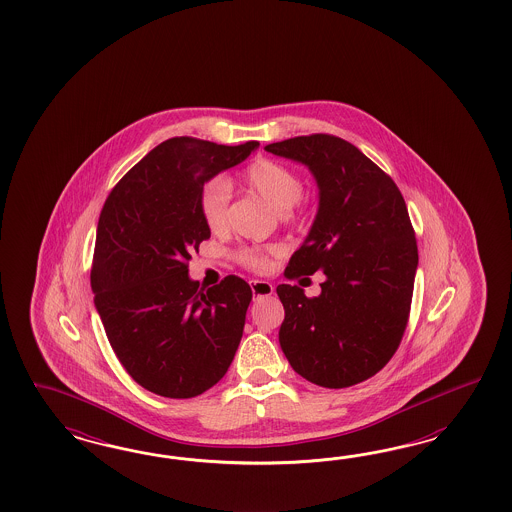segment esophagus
Listing matches in <instances>:
<instances>
[{
  "mask_svg": "<svg viewBox=\"0 0 512 512\" xmlns=\"http://www.w3.org/2000/svg\"><path fill=\"white\" fill-rule=\"evenodd\" d=\"M249 285H251V293L255 298L270 296L274 293V285L270 281H264V279H251Z\"/></svg>",
  "mask_w": 512,
  "mask_h": 512,
  "instance_id": "1",
  "label": "esophagus"
}]
</instances>
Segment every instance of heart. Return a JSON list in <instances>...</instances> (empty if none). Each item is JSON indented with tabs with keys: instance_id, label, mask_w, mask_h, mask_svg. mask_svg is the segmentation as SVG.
Returning a JSON list of instances; mask_svg holds the SVG:
<instances>
[{
	"instance_id": "heart-1",
	"label": "heart",
	"mask_w": 512,
	"mask_h": 512,
	"mask_svg": "<svg viewBox=\"0 0 512 512\" xmlns=\"http://www.w3.org/2000/svg\"><path fill=\"white\" fill-rule=\"evenodd\" d=\"M242 184L248 191L261 197L272 210H276L281 221L295 223L304 216L302 180L298 172L276 159L261 157L253 161L242 174ZM229 199L231 191L223 180H212L202 187L199 212L204 225L212 233H223L227 229ZM238 259L251 270H264L268 266L266 255L257 249H242Z\"/></svg>"
}]
</instances>
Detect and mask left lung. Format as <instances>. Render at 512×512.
Returning <instances> with one entry per match:
<instances>
[{
    "label": "left lung",
    "mask_w": 512,
    "mask_h": 512,
    "mask_svg": "<svg viewBox=\"0 0 512 512\" xmlns=\"http://www.w3.org/2000/svg\"><path fill=\"white\" fill-rule=\"evenodd\" d=\"M298 161L319 187V208L289 279L323 270L321 295L278 285L285 308L279 345L298 375L325 388L353 387L385 368L402 341L419 264L402 193L351 142L308 135L264 146Z\"/></svg>",
    "instance_id": "1"
}]
</instances>
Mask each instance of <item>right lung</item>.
<instances>
[{
    "instance_id": "right-lung-1",
    "label": "right lung",
    "mask_w": 512,
    "mask_h": 512,
    "mask_svg": "<svg viewBox=\"0 0 512 512\" xmlns=\"http://www.w3.org/2000/svg\"><path fill=\"white\" fill-rule=\"evenodd\" d=\"M255 148L257 140H165L114 186L101 210L93 302L125 372L159 396L193 398L214 387L242 340L248 283L227 276L206 291L187 272L191 253L210 238L199 212L202 187Z\"/></svg>"
}]
</instances>
